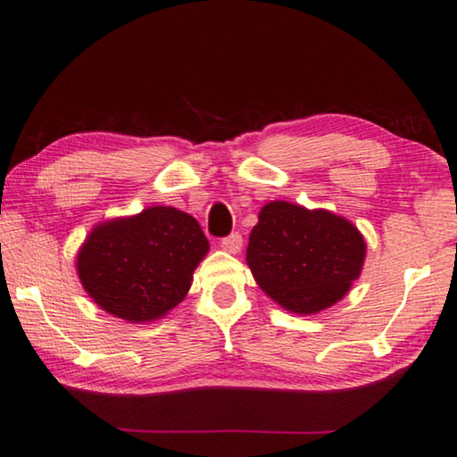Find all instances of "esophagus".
<instances>
[{
  "label": "esophagus",
  "instance_id": "1",
  "mask_svg": "<svg viewBox=\"0 0 457 457\" xmlns=\"http://www.w3.org/2000/svg\"><path fill=\"white\" fill-rule=\"evenodd\" d=\"M220 247L224 251H228V253H238V251H241V247H243V237L238 235V233L224 237L222 241H220Z\"/></svg>",
  "mask_w": 457,
  "mask_h": 457
}]
</instances>
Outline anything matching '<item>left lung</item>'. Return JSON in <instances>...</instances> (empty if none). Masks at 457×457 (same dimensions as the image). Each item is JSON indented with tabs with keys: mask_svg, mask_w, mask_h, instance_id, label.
<instances>
[{
	"mask_svg": "<svg viewBox=\"0 0 457 457\" xmlns=\"http://www.w3.org/2000/svg\"><path fill=\"white\" fill-rule=\"evenodd\" d=\"M366 241L328 210L270 202L259 212L247 247L257 286L286 311L314 314L333 306L360 278Z\"/></svg>",
	"mask_w": 457,
	"mask_h": 457,
	"instance_id": "obj_1",
	"label": "left lung"
}]
</instances>
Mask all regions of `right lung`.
Segmentation results:
<instances>
[{"instance_id":"right-lung-1","label":"right lung","mask_w":457,"mask_h":457,"mask_svg":"<svg viewBox=\"0 0 457 457\" xmlns=\"http://www.w3.org/2000/svg\"><path fill=\"white\" fill-rule=\"evenodd\" d=\"M208 238L171 206L100 222L77 253L81 286L97 306L130 322L165 317L186 298Z\"/></svg>"}]
</instances>
